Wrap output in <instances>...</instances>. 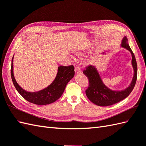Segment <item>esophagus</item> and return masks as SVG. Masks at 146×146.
Returning <instances> with one entry per match:
<instances>
[{
	"mask_svg": "<svg viewBox=\"0 0 146 146\" xmlns=\"http://www.w3.org/2000/svg\"><path fill=\"white\" fill-rule=\"evenodd\" d=\"M74 72H75V74H80L81 73V69L79 67L76 66L75 68V69H74Z\"/></svg>",
	"mask_w": 146,
	"mask_h": 146,
	"instance_id": "esophagus-1",
	"label": "esophagus"
}]
</instances>
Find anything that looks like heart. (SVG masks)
Listing matches in <instances>:
<instances>
[{
    "mask_svg": "<svg viewBox=\"0 0 146 146\" xmlns=\"http://www.w3.org/2000/svg\"><path fill=\"white\" fill-rule=\"evenodd\" d=\"M76 55L77 56H81V53L77 52V53H76Z\"/></svg>",
    "mask_w": 146,
    "mask_h": 146,
    "instance_id": "heart-1",
    "label": "heart"
}]
</instances>
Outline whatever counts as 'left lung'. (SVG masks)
I'll return each instance as SVG.
<instances>
[{"mask_svg":"<svg viewBox=\"0 0 146 146\" xmlns=\"http://www.w3.org/2000/svg\"><path fill=\"white\" fill-rule=\"evenodd\" d=\"M126 36H124L121 46L129 52L132 56L131 65L134 74L128 87L123 90H113L104 84L99 72L95 65L88 66L83 73L89 80V87L86 90V94L91 102L100 106H108L116 104L127 98L133 91L137 80V66L135 58L128 44Z\"/></svg>","mask_w":146,"mask_h":146,"instance_id":"obj_1","label":"left lung"}]
</instances>
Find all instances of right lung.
<instances>
[{
    "instance_id": "right-lung-1",
    "label": "right lung",
    "mask_w": 146,
    "mask_h": 146,
    "mask_svg": "<svg viewBox=\"0 0 146 146\" xmlns=\"http://www.w3.org/2000/svg\"><path fill=\"white\" fill-rule=\"evenodd\" d=\"M13 56L12 60L11 77L13 85L17 91L29 102L38 105H46L54 103L62 95L68 83L74 75V68L73 65L60 66L55 80L48 86L36 92H29L23 90L17 82L13 75Z\"/></svg>"
}]
</instances>
